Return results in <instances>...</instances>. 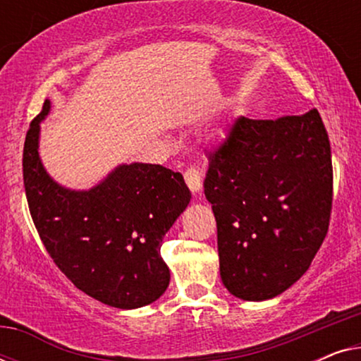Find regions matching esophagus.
I'll list each match as a JSON object with an SVG mask.
<instances>
[{"label": "esophagus", "mask_w": 361, "mask_h": 361, "mask_svg": "<svg viewBox=\"0 0 361 361\" xmlns=\"http://www.w3.org/2000/svg\"><path fill=\"white\" fill-rule=\"evenodd\" d=\"M184 179L187 182V185H189V189L194 192V194L202 190V174L197 166L187 167L184 172Z\"/></svg>", "instance_id": "obj_1"}]
</instances>
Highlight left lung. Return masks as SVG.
I'll list each match as a JSON object with an SVG mask.
<instances>
[{
    "mask_svg": "<svg viewBox=\"0 0 361 361\" xmlns=\"http://www.w3.org/2000/svg\"><path fill=\"white\" fill-rule=\"evenodd\" d=\"M332 152L319 111L236 118L209 154L220 276L243 300L273 299L309 269L332 212Z\"/></svg>",
    "mask_w": 361,
    "mask_h": 361,
    "instance_id": "8db88e82",
    "label": "left lung"
}]
</instances>
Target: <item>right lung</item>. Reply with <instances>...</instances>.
Returning <instances> with one entry per match:
<instances>
[{"instance_id":"1","label":"right lung","mask_w":361,"mask_h":361,"mask_svg":"<svg viewBox=\"0 0 361 361\" xmlns=\"http://www.w3.org/2000/svg\"><path fill=\"white\" fill-rule=\"evenodd\" d=\"M42 111L29 126L23 151L27 205L57 268L77 289L118 309L159 299L171 273L161 258L164 235L190 202L180 172L159 164H121L90 190L59 185L39 157Z\"/></svg>"}]
</instances>
